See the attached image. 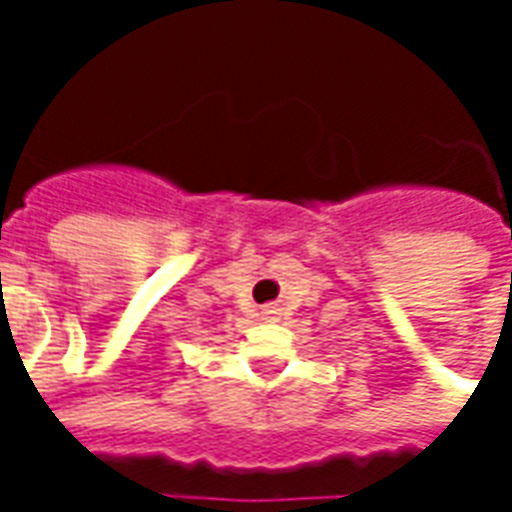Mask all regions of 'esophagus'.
I'll return each mask as SVG.
<instances>
[{"mask_svg":"<svg viewBox=\"0 0 512 512\" xmlns=\"http://www.w3.org/2000/svg\"><path fill=\"white\" fill-rule=\"evenodd\" d=\"M271 312H274V310H266V315H271Z\"/></svg>","mask_w":512,"mask_h":512,"instance_id":"esophagus-1","label":"esophagus"}]
</instances>
